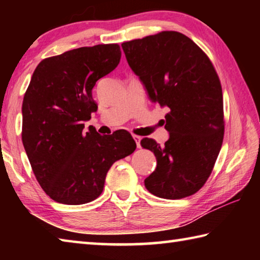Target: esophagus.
Listing matches in <instances>:
<instances>
[{"label":"esophagus","instance_id":"34e87169","mask_svg":"<svg viewBox=\"0 0 260 260\" xmlns=\"http://www.w3.org/2000/svg\"><path fill=\"white\" fill-rule=\"evenodd\" d=\"M133 139H134V141L136 142V147L140 148V147H141V144H140V142H141V136H139V135H133Z\"/></svg>","mask_w":260,"mask_h":260}]
</instances>
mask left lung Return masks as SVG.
Returning <instances> with one entry per match:
<instances>
[{
    "instance_id": "8db88e82",
    "label": "left lung",
    "mask_w": 260,
    "mask_h": 260,
    "mask_svg": "<svg viewBox=\"0 0 260 260\" xmlns=\"http://www.w3.org/2000/svg\"><path fill=\"white\" fill-rule=\"evenodd\" d=\"M129 68L149 99L167 107L164 146L144 138L157 167L144 180L152 195L166 200L190 196L212 172L223 140V102L219 77L205 52L186 35L164 30L121 45Z\"/></svg>"
}]
</instances>
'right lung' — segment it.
Instances as JSON below:
<instances>
[{
	"instance_id": "obj_1",
	"label": "right lung",
	"mask_w": 260,
	"mask_h": 260,
	"mask_svg": "<svg viewBox=\"0 0 260 260\" xmlns=\"http://www.w3.org/2000/svg\"><path fill=\"white\" fill-rule=\"evenodd\" d=\"M117 43L81 47L41 60L23 101L21 140L35 178L61 204L80 205L102 193L114 161L133 153L127 131L100 135L83 122L98 110L93 88L120 61Z\"/></svg>"
}]
</instances>
